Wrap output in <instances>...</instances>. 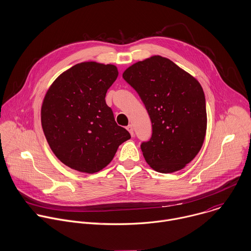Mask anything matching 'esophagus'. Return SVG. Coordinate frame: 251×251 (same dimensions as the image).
I'll return each mask as SVG.
<instances>
[{
	"mask_svg": "<svg viewBox=\"0 0 251 251\" xmlns=\"http://www.w3.org/2000/svg\"><path fill=\"white\" fill-rule=\"evenodd\" d=\"M126 129L130 132V134H131V136L133 137L134 136V129H133V126L130 124V125H128L127 127H126Z\"/></svg>",
	"mask_w": 251,
	"mask_h": 251,
	"instance_id": "34e87169",
	"label": "esophagus"
}]
</instances>
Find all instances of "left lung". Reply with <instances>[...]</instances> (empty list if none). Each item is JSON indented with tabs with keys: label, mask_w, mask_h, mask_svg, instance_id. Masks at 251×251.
I'll use <instances>...</instances> for the list:
<instances>
[{
	"label": "left lung",
	"mask_w": 251,
	"mask_h": 251,
	"mask_svg": "<svg viewBox=\"0 0 251 251\" xmlns=\"http://www.w3.org/2000/svg\"><path fill=\"white\" fill-rule=\"evenodd\" d=\"M138 93L151 121L144 157L152 170H182L199 152L207 130L206 100L200 82L168 58L151 56L123 73Z\"/></svg>",
	"instance_id": "obj_1"
}]
</instances>
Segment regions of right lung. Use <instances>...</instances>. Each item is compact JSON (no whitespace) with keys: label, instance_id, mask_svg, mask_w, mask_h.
Returning a JSON list of instances; mask_svg holds the SVG:
<instances>
[{"label":"right lung","instance_id":"right-lung-1","mask_svg":"<svg viewBox=\"0 0 251 251\" xmlns=\"http://www.w3.org/2000/svg\"><path fill=\"white\" fill-rule=\"evenodd\" d=\"M118 76L116 66L82 62L62 73L41 106V125L54 154L72 170L95 174L131 138L105 102Z\"/></svg>","mask_w":251,"mask_h":251}]
</instances>
